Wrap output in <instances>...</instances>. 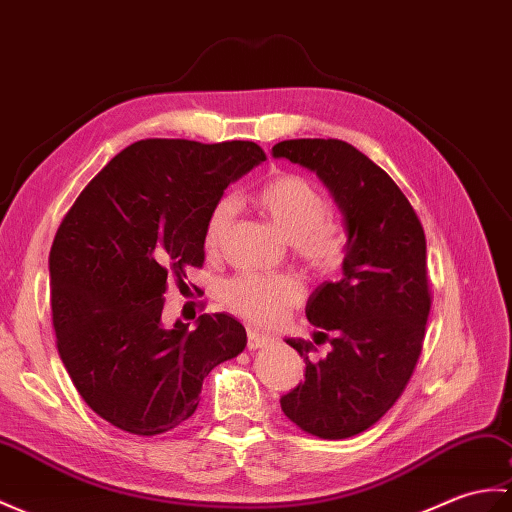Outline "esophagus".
Returning a JSON list of instances; mask_svg holds the SVG:
<instances>
[{"label":"esophagus","instance_id":"1","mask_svg":"<svg viewBox=\"0 0 512 512\" xmlns=\"http://www.w3.org/2000/svg\"><path fill=\"white\" fill-rule=\"evenodd\" d=\"M272 342L270 336L266 334H259L257 329H248V349L255 351V349H261V347H268V344Z\"/></svg>","mask_w":512,"mask_h":512}]
</instances>
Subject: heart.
<instances>
[{"label":"heart","mask_w":512,"mask_h":512,"mask_svg":"<svg viewBox=\"0 0 512 512\" xmlns=\"http://www.w3.org/2000/svg\"><path fill=\"white\" fill-rule=\"evenodd\" d=\"M257 207L292 242L296 257L318 272L340 266L344 257V233L340 222L327 213L323 192L305 176L283 172L257 189ZM233 200L222 198L213 205L205 224L207 251H216L233 218ZM224 303L237 316L255 325H275L301 301L303 290L292 277L240 275L227 281Z\"/></svg>","instance_id":"heart-1"}]
</instances>
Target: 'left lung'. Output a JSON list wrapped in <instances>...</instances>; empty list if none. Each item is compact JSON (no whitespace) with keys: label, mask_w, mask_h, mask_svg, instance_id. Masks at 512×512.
I'll list each match as a JSON object with an SVG mask.
<instances>
[{"label":"left lung","mask_w":512,"mask_h":512,"mask_svg":"<svg viewBox=\"0 0 512 512\" xmlns=\"http://www.w3.org/2000/svg\"><path fill=\"white\" fill-rule=\"evenodd\" d=\"M272 157L316 172L344 216L342 277L307 301V320L327 338V358L312 362V342H285L305 360V379L281 397L303 432L338 441L368 430L392 408L421 355L432 296L425 233L408 198L371 159L340 139H290Z\"/></svg>","instance_id":"1"}]
</instances>
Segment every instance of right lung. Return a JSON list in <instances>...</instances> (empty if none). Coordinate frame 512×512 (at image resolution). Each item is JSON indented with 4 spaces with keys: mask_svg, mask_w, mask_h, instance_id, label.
<instances>
[{
    "mask_svg": "<svg viewBox=\"0 0 512 512\" xmlns=\"http://www.w3.org/2000/svg\"><path fill=\"white\" fill-rule=\"evenodd\" d=\"M266 161L253 141L144 139L82 189L50 251L58 355L87 406L154 436L198 408L205 377L246 347L229 314L165 327L163 294L205 261V224L237 178Z\"/></svg>",
    "mask_w": 512,
    "mask_h": 512,
    "instance_id": "right-lung-1",
    "label": "right lung"
}]
</instances>
